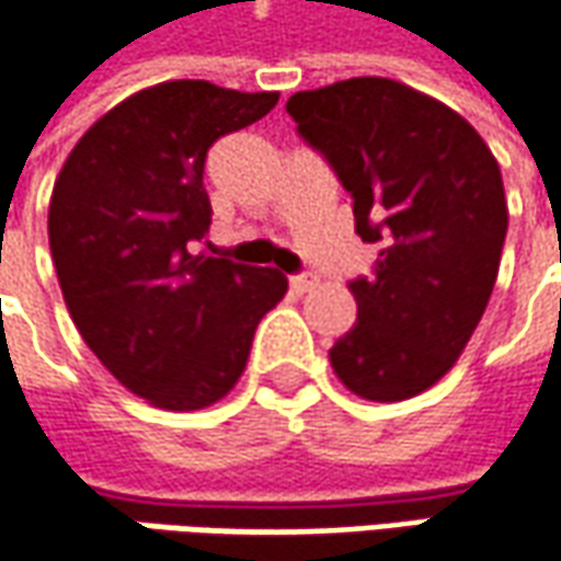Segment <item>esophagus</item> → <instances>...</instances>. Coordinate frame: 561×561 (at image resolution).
I'll return each mask as SVG.
<instances>
[{
  "instance_id": "34e87169",
  "label": "esophagus",
  "mask_w": 561,
  "mask_h": 561,
  "mask_svg": "<svg viewBox=\"0 0 561 561\" xmlns=\"http://www.w3.org/2000/svg\"><path fill=\"white\" fill-rule=\"evenodd\" d=\"M291 288L298 291V295H305V291H310L313 285H317V276L313 273H301V276H291Z\"/></svg>"
}]
</instances>
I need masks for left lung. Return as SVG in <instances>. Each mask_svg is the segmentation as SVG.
Instances as JSON below:
<instances>
[{"mask_svg": "<svg viewBox=\"0 0 561 561\" xmlns=\"http://www.w3.org/2000/svg\"><path fill=\"white\" fill-rule=\"evenodd\" d=\"M354 201V232L379 244L354 279V323L335 377L370 402H402L443 379L493 295L508 207L483 137L449 106L389 78L301 90L285 103Z\"/></svg>", "mask_w": 561, "mask_h": 561, "instance_id": "left-lung-1", "label": "left lung"}]
</instances>
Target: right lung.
<instances>
[{
  "label": "right lung",
  "instance_id": "obj_1",
  "mask_svg": "<svg viewBox=\"0 0 561 561\" xmlns=\"http://www.w3.org/2000/svg\"><path fill=\"white\" fill-rule=\"evenodd\" d=\"M276 103L209 81L147 87L90 125L56 179L49 251L68 313L112 377L157 408L219 402L288 291L276 270L194 254L213 216L207 150Z\"/></svg>",
  "mask_w": 561,
  "mask_h": 561
}]
</instances>
